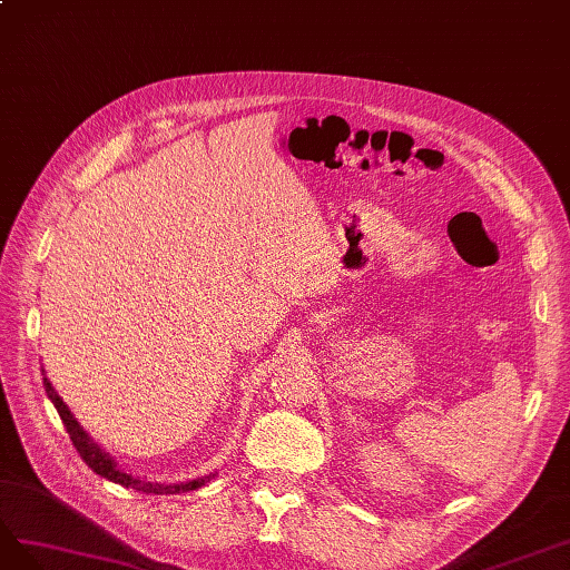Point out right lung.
<instances>
[{"label":"right lung","mask_w":570,"mask_h":570,"mask_svg":"<svg viewBox=\"0 0 570 570\" xmlns=\"http://www.w3.org/2000/svg\"><path fill=\"white\" fill-rule=\"evenodd\" d=\"M45 391H47V395H49V400L53 402V407H57V412H59V416H61V421H63V426H66V433L70 435V440H72V448L78 450V454L82 456V462L95 471V473H99V475H104V479H108V481H114V483H118V485H125V488H132V490H137V492H146V494H177V492H189V490H196V488H200V485H206L213 475H204V479H196V481H189V483H177V485H163V483H146V481H141V479H135L132 473H125L122 469H118L116 466V462L111 456H108L106 452H101L95 443H91V440L87 438V433L78 426V421L72 419V414L68 412V407L63 405V400L53 393V389H51V383L45 379Z\"/></svg>","instance_id":"obj_1"}]
</instances>
